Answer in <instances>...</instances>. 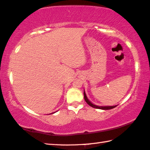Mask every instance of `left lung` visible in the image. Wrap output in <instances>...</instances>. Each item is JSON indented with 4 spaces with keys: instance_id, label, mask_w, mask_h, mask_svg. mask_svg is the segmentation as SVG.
I'll list each match as a JSON object with an SVG mask.
<instances>
[{
    "instance_id": "left-lung-1",
    "label": "left lung",
    "mask_w": 150,
    "mask_h": 150,
    "mask_svg": "<svg viewBox=\"0 0 150 150\" xmlns=\"http://www.w3.org/2000/svg\"><path fill=\"white\" fill-rule=\"evenodd\" d=\"M84 100L86 102L87 104L91 106V107H92L95 108V109H103V110H109V109H113V108L117 107V106H109V107H99V106L94 105L93 104V103H91V102H90V101L88 100V99L87 98L86 95V94H85L84 92Z\"/></svg>"
}]
</instances>
